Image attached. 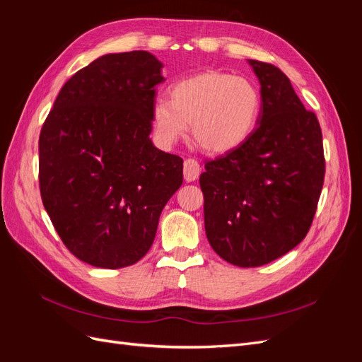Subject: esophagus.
<instances>
[{"mask_svg":"<svg viewBox=\"0 0 362 362\" xmlns=\"http://www.w3.org/2000/svg\"><path fill=\"white\" fill-rule=\"evenodd\" d=\"M182 170H184V180L187 181V182H192L194 180H198L199 172H201V166H199L198 160L187 158V160L184 161Z\"/></svg>","mask_w":362,"mask_h":362,"instance_id":"34e87169","label":"esophagus"}]
</instances>
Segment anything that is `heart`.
<instances>
[{"label":"heart","instance_id":"heart-1","mask_svg":"<svg viewBox=\"0 0 362 362\" xmlns=\"http://www.w3.org/2000/svg\"><path fill=\"white\" fill-rule=\"evenodd\" d=\"M261 95L254 83L231 74L208 71L172 86L170 101L158 100L152 120L158 140L172 145L192 124L196 144L213 154L238 148L257 128Z\"/></svg>","mask_w":362,"mask_h":362}]
</instances>
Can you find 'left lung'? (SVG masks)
I'll return each instance as SVG.
<instances>
[{
	"mask_svg": "<svg viewBox=\"0 0 362 362\" xmlns=\"http://www.w3.org/2000/svg\"><path fill=\"white\" fill-rule=\"evenodd\" d=\"M261 84L258 125L245 144L205 160V233L216 254L238 267L286 255L308 234L325 181L319 119L288 76L249 60Z\"/></svg>",
	"mask_w": 362,
	"mask_h": 362,
	"instance_id": "8db88e82",
	"label": "left lung"
}]
</instances>
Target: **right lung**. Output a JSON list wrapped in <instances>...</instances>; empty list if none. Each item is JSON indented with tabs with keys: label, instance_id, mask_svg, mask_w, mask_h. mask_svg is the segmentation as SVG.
<instances>
[{
	"label": "right lung",
	"instance_id": "add662e5",
	"mask_svg": "<svg viewBox=\"0 0 362 362\" xmlns=\"http://www.w3.org/2000/svg\"><path fill=\"white\" fill-rule=\"evenodd\" d=\"M163 64L107 54L64 83L39 137L43 206L72 255L101 269L145 257L182 184V158L149 139Z\"/></svg>",
	"mask_w": 362,
	"mask_h": 362
}]
</instances>
